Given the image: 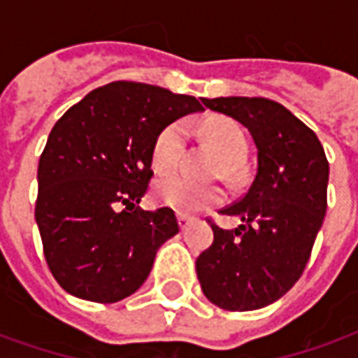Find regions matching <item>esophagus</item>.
<instances>
[{
	"instance_id": "1",
	"label": "esophagus",
	"mask_w": 358,
	"mask_h": 358,
	"mask_svg": "<svg viewBox=\"0 0 358 358\" xmlns=\"http://www.w3.org/2000/svg\"><path fill=\"white\" fill-rule=\"evenodd\" d=\"M194 222V217H189V215H184V213H180L178 215V224L182 230H186L187 226Z\"/></svg>"
}]
</instances>
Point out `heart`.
Returning a JSON list of instances; mask_svg holds the SVG:
<instances>
[{"mask_svg":"<svg viewBox=\"0 0 358 358\" xmlns=\"http://www.w3.org/2000/svg\"><path fill=\"white\" fill-rule=\"evenodd\" d=\"M205 138L224 155L226 172L230 174L236 164L248 153V136L238 122L218 117L205 120L201 126ZM186 143V124L174 122L157 136L151 151V163L157 172L174 169L180 161ZM155 199L161 205L172 207L180 213H194L224 199V192L213 184H197L184 174H166L155 184Z\"/></svg>","mask_w":358,"mask_h":358,"instance_id":"1","label":"heart"}]
</instances>
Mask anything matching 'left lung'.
I'll return each mask as SVG.
<instances>
[{"instance_id": "left-lung-1", "label": "left lung", "mask_w": 358, "mask_h": 358, "mask_svg": "<svg viewBox=\"0 0 358 358\" xmlns=\"http://www.w3.org/2000/svg\"><path fill=\"white\" fill-rule=\"evenodd\" d=\"M201 101L248 128L257 172L240 201L220 210L241 224H210L215 240L195 261L197 278L217 307L263 308L289 292L307 266L326 215L330 166L316 134L284 105L264 97Z\"/></svg>"}]
</instances>
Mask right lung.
<instances>
[{
    "instance_id": "right-lung-1",
    "label": "right lung",
    "mask_w": 358,
    "mask_h": 358,
    "mask_svg": "<svg viewBox=\"0 0 358 358\" xmlns=\"http://www.w3.org/2000/svg\"><path fill=\"white\" fill-rule=\"evenodd\" d=\"M197 110L205 109L192 95L120 80L90 92L55 122L38 164L36 222L66 293L117 303L148 280L178 220L169 207H133L153 176L157 136Z\"/></svg>"
}]
</instances>
